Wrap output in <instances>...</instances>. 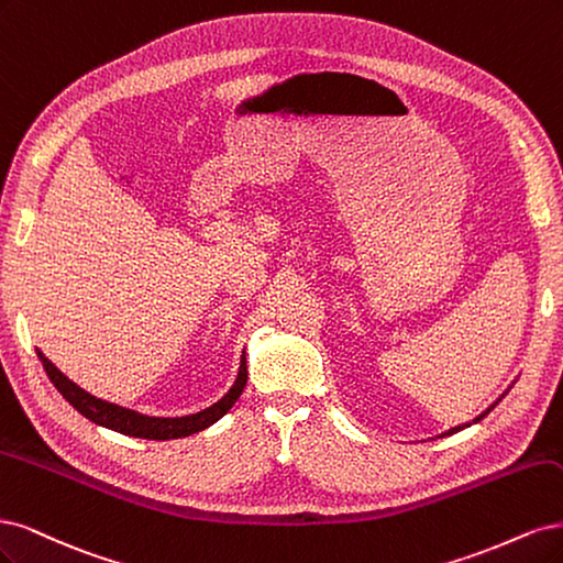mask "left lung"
<instances>
[{
    "instance_id": "left-lung-1",
    "label": "left lung",
    "mask_w": 563,
    "mask_h": 563,
    "mask_svg": "<svg viewBox=\"0 0 563 563\" xmlns=\"http://www.w3.org/2000/svg\"><path fill=\"white\" fill-rule=\"evenodd\" d=\"M494 407H496V405H494ZM494 407H492V409H494ZM492 409H486V411H484V413L479 416V419H475V423H477V421H482V419H484V416H486L488 411H492ZM459 430H463V426H459V428H453V430H449V432H459Z\"/></svg>"
}]
</instances>
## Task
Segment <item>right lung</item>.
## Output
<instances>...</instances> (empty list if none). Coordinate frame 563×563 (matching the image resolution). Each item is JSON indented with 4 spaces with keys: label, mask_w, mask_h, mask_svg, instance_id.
<instances>
[{
    "label": "right lung",
    "mask_w": 563,
    "mask_h": 563,
    "mask_svg": "<svg viewBox=\"0 0 563 563\" xmlns=\"http://www.w3.org/2000/svg\"><path fill=\"white\" fill-rule=\"evenodd\" d=\"M44 372L51 378V384L58 388V393L65 397V400L75 407L81 416H86L88 421H93L98 426H104L110 430H117L121 434H131V438H142V440H177V438H187L191 432L203 430L208 426H212L217 419L233 407V402L239 400L245 384H247V365L245 357H241V369H239V378H235L233 388L222 397L220 402H214L212 407L191 413V416H179V419H156V416H142L133 409H123L117 407L112 402L98 400L90 393L81 390L77 384L71 380L44 357L42 351H37Z\"/></svg>",
    "instance_id": "1"
}]
</instances>
